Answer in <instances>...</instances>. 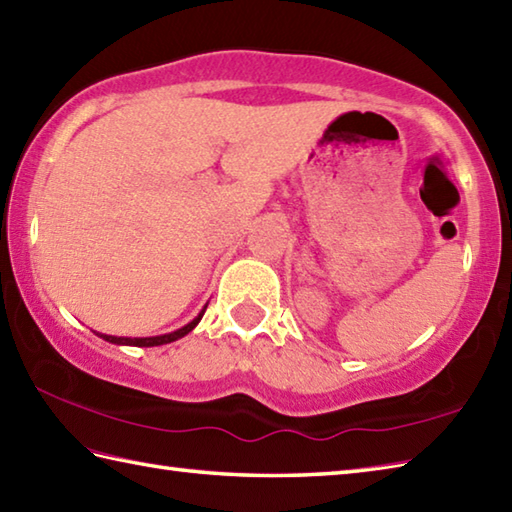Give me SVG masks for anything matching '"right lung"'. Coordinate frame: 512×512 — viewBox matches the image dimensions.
Listing matches in <instances>:
<instances>
[{"mask_svg":"<svg viewBox=\"0 0 512 512\" xmlns=\"http://www.w3.org/2000/svg\"><path fill=\"white\" fill-rule=\"evenodd\" d=\"M205 309H207V305L203 307V311L201 314H198L190 325H185V327H181V329H176V331H172V333H163V336H152V338H117V336H106V333H97L99 338H103L106 342H112V344H130V347H159V344H168V342H174V340H179V338H183V336H187V333H190L198 322H201V318H203V314H205Z\"/></svg>","mask_w":512,"mask_h":512,"instance_id":"add662e5","label":"right lung"}]
</instances>
